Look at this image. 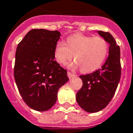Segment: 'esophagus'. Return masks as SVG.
<instances>
[{
	"label": "esophagus",
	"mask_w": 133,
	"mask_h": 133,
	"mask_svg": "<svg viewBox=\"0 0 133 133\" xmlns=\"http://www.w3.org/2000/svg\"><path fill=\"white\" fill-rule=\"evenodd\" d=\"M68 77H69L70 79H71L72 77H75V75L73 74V73H72L70 72H68Z\"/></svg>",
	"instance_id": "1"
}]
</instances>
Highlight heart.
<instances>
[{"instance_id":"b5f03b06","label":"heart","mask_w":133,"mask_h":133,"mask_svg":"<svg viewBox=\"0 0 133 133\" xmlns=\"http://www.w3.org/2000/svg\"><path fill=\"white\" fill-rule=\"evenodd\" d=\"M108 51L109 45L104 38L77 34L68 37L65 44L58 42L54 56L61 65H67L74 56L76 63L72 66H79L84 72H91L102 66Z\"/></svg>"}]
</instances>
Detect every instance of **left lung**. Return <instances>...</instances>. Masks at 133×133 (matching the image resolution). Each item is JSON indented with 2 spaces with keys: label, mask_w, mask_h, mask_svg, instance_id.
Segmentation results:
<instances>
[{
  "label": "left lung",
  "mask_w": 133,
  "mask_h": 133,
  "mask_svg": "<svg viewBox=\"0 0 133 133\" xmlns=\"http://www.w3.org/2000/svg\"><path fill=\"white\" fill-rule=\"evenodd\" d=\"M109 44V56L100 69L90 74L80 75L82 87L77 91V104L89 113H96L104 109L111 102L121 79L120 47L109 32L98 31Z\"/></svg>",
  "instance_id": "1"
}]
</instances>
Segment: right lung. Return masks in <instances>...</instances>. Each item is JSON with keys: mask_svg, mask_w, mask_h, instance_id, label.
I'll list each match as a JSON object with an SVG mask.
<instances>
[{"mask_svg": "<svg viewBox=\"0 0 133 133\" xmlns=\"http://www.w3.org/2000/svg\"><path fill=\"white\" fill-rule=\"evenodd\" d=\"M60 36L56 30L31 29L17 47L15 82L26 105L38 111L54 106L58 89L69 79L66 70L54 61V48Z\"/></svg>", "mask_w": 133, "mask_h": 133, "instance_id": "right-lung-1", "label": "right lung"}]
</instances>
